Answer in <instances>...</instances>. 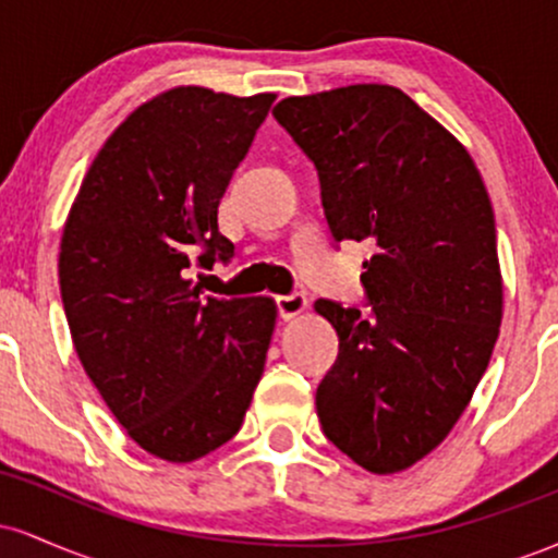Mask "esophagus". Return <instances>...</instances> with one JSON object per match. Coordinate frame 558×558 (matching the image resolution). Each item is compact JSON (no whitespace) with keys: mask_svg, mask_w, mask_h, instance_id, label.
<instances>
[{"mask_svg":"<svg viewBox=\"0 0 558 558\" xmlns=\"http://www.w3.org/2000/svg\"><path fill=\"white\" fill-rule=\"evenodd\" d=\"M306 310V296L304 293H291V296H278V312L280 317L286 319H296L299 315H304Z\"/></svg>","mask_w":558,"mask_h":558,"instance_id":"esophagus-1","label":"esophagus"}]
</instances>
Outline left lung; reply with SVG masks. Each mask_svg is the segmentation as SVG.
<instances>
[{
  "mask_svg": "<svg viewBox=\"0 0 558 558\" xmlns=\"http://www.w3.org/2000/svg\"><path fill=\"white\" fill-rule=\"evenodd\" d=\"M272 114L315 162L332 239L375 248L373 315L315 301L338 332L319 425L367 472L409 470L464 414L501 328L488 189L462 141L396 86L288 96Z\"/></svg>",
  "mask_w": 558,
  "mask_h": 558,
  "instance_id": "obj_1",
  "label": "left lung"
}]
</instances>
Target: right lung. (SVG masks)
I'll list each match as a JSON object with an SVG mask.
<instances>
[{
	"mask_svg": "<svg viewBox=\"0 0 558 558\" xmlns=\"http://www.w3.org/2000/svg\"><path fill=\"white\" fill-rule=\"evenodd\" d=\"M275 94L175 86L105 141L70 207L60 291L75 354L151 457L185 464L239 433L278 306L204 296L198 265L233 257L217 207Z\"/></svg>",
	"mask_w": 558,
	"mask_h": 558,
	"instance_id": "obj_1",
	"label": "right lung"
}]
</instances>
